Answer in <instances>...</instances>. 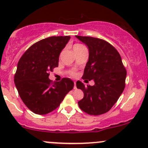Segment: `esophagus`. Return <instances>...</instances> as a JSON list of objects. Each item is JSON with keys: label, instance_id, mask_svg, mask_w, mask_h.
I'll use <instances>...</instances> for the list:
<instances>
[{"label": "esophagus", "instance_id": "esophagus-1", "mask_svg": "<svg viewBox=\"0 0 148 148\" xmlns=\"http://www.w3.org/2000/svg\"><path fill=\"white\" fill-rule=\"evenodd\" d=\"M74 89H77V84H76V82H74Z\"/></svg>", "mask_w": 148, "mask_h": 148}]
</instances>
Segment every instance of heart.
I'll use <instances>...</instances> for the list:
<instances>
[{"mask_svg": "<svg viewBox=\"0 0 148 148\" xmlns=\"http://www.w3.org/2000/svg\"><path fill=\"white\" fill-rule=\"evenodd\" d=\"M82 46V44H76L74 46H74ZM70 74H71V76H73V77H74V76H76V74H76V72L74 71H71V72H70Z\"/></svg>", "mask_w": 148, "mask_h": 148, "instance_id": "obj_1", "label": "heart"}]
</instances>
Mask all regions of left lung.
<instances>
[{
    "label": "left lung",
    "instance_id": "obj_1",
    "mask_svg": "<svg viewBox=\"0 0 148 148\" xmlns=\"http://www.w3.org/2000/svg\"><path fill=\"white\" fill-rule=\"evenodd\" d=\"M89 48V60L82 79H94L95 85L85 86L78 81L77 86L84 92L78 102L80 109L91 115L107 112L118 100L125 87L127 71L117 49L101 38L76 36Z\"/></svg>",
    "mask_w": 148,
    "mask_h": 148
}]
</instances>
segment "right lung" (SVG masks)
Masks as SVG:
<instances>
[{
    "instance_id": "add662e5",
    "label": "right lung",
    "mask_w": 148,
    "mask_h": 148,
    "mask_svg": "<svg viewBox=\"0 0 148 148\" xmlns=\"http://www.w3.org/2000/svg\"><path fill=\"white\" fill-rule=\"evenodd\" d=\"M70 36H51L35 43L18 63L14 82L23 103L31 111L46 114L56 110L74 87L69 78L53 82L49 72L59 66V57Z\"/></svg>"
}]
</instances>
